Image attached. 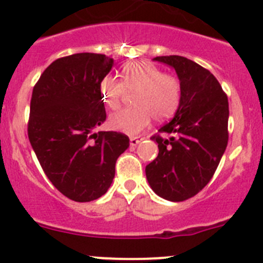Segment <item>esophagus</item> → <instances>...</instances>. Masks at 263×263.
I'll list each match as a JSON object with an SVG mask.
<instances>
[{"label": "esophagus", "mask_w": 263, "mask_h": 263, "mask_svg": "<svg viewBox=\"0 0 263 263\" xmlns=\"http://www.w3.org/2000/svg\"><path fill=\"white\" fill-rule=\"evenodd\" d=\"M141 141V137H131V139H129V145H131V146H136V145H139Z\"/></svg>", "instance_id": "1"}]
</instances>
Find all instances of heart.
Segmentation results:
<instances>
[{
  "label": "heart",
  "instance_id": "obj_1",
  "mask_svg": "<svg viewBox=\"0 0 263 263\" xmlns=\"http://www.w3.org/2000/svg\"><path fill=\"white\" fill-rule=\"evenodd\" d=\"M127 91H136L135 108L122 110L110 119L116 129L136 135L147 127L151 117L161 121L176 112L181 100V84L177 78L146 61L127 63L122 68V82L107 76L100 82L102 99L110 109H117Z\"/></svg>",
  "mask_w": 263,
  "mask_h": 263
}]
</instances>
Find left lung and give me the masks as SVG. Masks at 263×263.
<instances>
[{"label": "left lung", "mask_w": 263, "mask_h": 263, "mask_svg": "<svg viewBox=\"0 0 263 263\" xmlns=\"http://www.w3.org/2000/svg\"><path fill=\"white\" fill-rule=\"evenodd\" d=\"M154 61L174 68L181 100L174 117L151 140L159 154L146 166L151 190L164 200L179 202L197 195L213 178L228 145L229 103L209 70L181 55Z\"/></svg>", "instance_id": "obj_1"}]
</instances>
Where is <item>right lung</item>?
Returning <instances> with one entry per match:
<instances>
[{
	"instance_id": "1",
	"label": "right lung",
	"mask_w": 263,
	"mask_h": 263,
	"mask_svg": "<svg viewBox=\"0 0 263 263\" xmlns=\"http://www.w3.org/2000/svg\"><path fill=\"white\" fill-rule=\"evenodd\" d=\"M113 65L97 53L58 58L33 89L29 141L52 184L76 202L107 192L117 159L129 146L126 135L95 131L107 118L100 82Z\"/></svg>"
}]
</instances>
